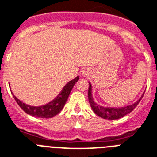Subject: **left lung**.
Masks as SVG:
<instances>
[{
    "label": "left lung",
    "instance_id": "1",
    "mask_svg": "<svg viewBox=\"0 0 157 157\" xmlns=\"http://www.w3.org/2000/svg\"><path fill=\"white\" fill-rule=\"evenodd\" d=\"M88 96H89V104L91 105V108L93 109V112H94L97 116L102 117L104 119L106 120H117L120 119L121 117H124L125 115L131 113L134 109H135L139 102L140 101L141 98L143 97L142 96L140 99H139L136 103L133 105H128L126 107L123 108H106V107H102L100 106L97 104H96L93 101V97H92V86L89 84V93H88Z\"/></svg>",
    "mask_w": 157,
    "mask_h": 157
}]
</instances>
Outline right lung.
<instances>
[{
  "label": "right lung",
  "mask_w": 157,
  "mask_h": 157,
  "mask_svg": "<svg viewBox=\"0 0 157 157\" xmlns=\"http://www.w3.org/2000/svg\"><path fill=\"white\" fill-rule=\"evenodd\" d=\"M78 80L79 76H76V78L69 81L64 87V89L60 92V94L56 97V98L54 99L53 101H52L47 105L39 106V107L27 105L25 104L22 103L21 101H19L15 96H13V97L18 105L27 114H29V115L33 116V117H40V118H51V117H53L54 116L57 115L62 110L64 105L66 103L67 100H68V96L70 94V92L72 91V88H73L76 81H78Z\"/></svg>",
  "instance_id": "obj_1"
}]
</instances>
